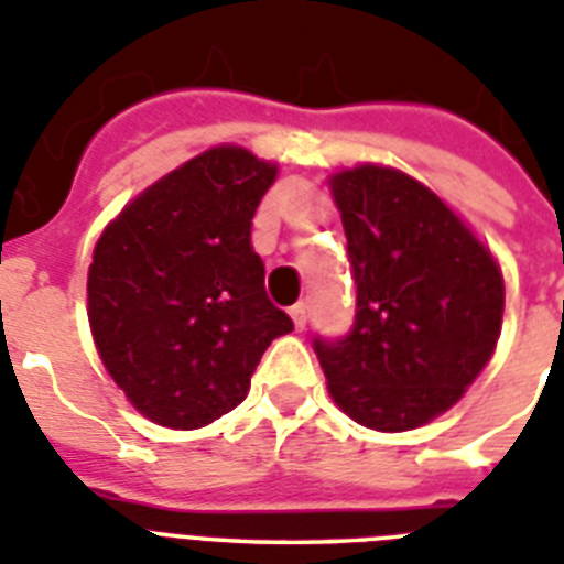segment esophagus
Segmentation results:
<instances>
[{"mask_svg":"<svg viewBox=\"0 0 564 564\" xmlns=\"http://www.w3.org/2000/svg\"><path fill=\"white\" fill-rule=\"evenodd\" d=\"M290 315H292V322H295V329H304L306 327V304H304V301L292 306Z\"/></svg>","mask_w":564,"mask_h":564,"instance_id":"obj_1","label":"esophagus"}]
</instances>
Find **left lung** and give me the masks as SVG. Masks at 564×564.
Instances as JSON below:
<instances>
[{"label":"left lung","mask_w":564,"mask_h":564,"mask_svg":"<svg viewBox=\"0 0 564 564\" xmlns=\"http://www.w3.org/2000/svg\"><path fill=\"white\" fill-rule=\"evenodd\" d=\"M356 281L345 338L315 336L329 397L356 423L409 432L455 405L501 336L505 278L441 196L393 167L329 178Z\"/></svg>","instance_id":"8db88e82"}]
</instances>
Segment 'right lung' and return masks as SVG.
<instances>
[{"mask_svg":"<svg viewBox=\"0 0 564 564\" xmlns=\"http://www.w3.org/2000/svg\"><path fill=\"white\" fill-rule=\"evenodd\" d=\"M274 176L249 150L210 148L135 196L95 246L91 336L153 423L187 432L237 409L263 350L292 329L251 246Z\"/></svg>","mask_w":564,"mask_h":564,"instance_id":"right-lung-1","label":"right lung"}]
</instances>
